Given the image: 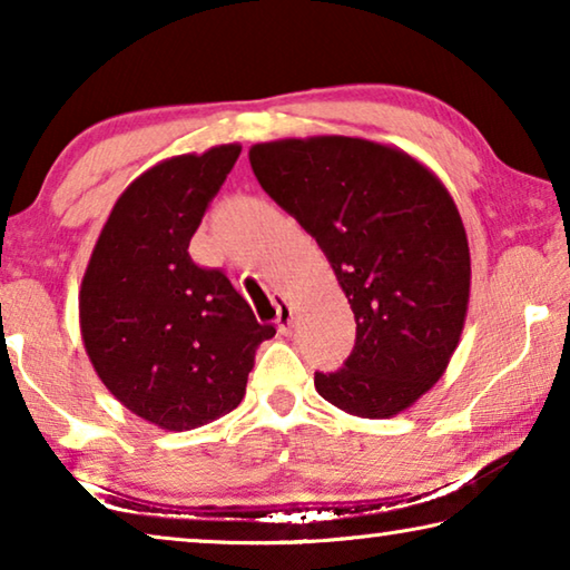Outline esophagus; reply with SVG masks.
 <instances>
[{"mask_svg":"<svg viewBox=\"0 0 570 570\" xmlns=\"http://www.w3.org/2000/svg\"><path fill=\"white\" fill-rule=\"evenodd\" d=\"M276 302H278L276 326H278V332H282V334H288V332H292V326H294V304L288 302L284 294H278Z\"/></svg>","mask_w":570,"mask_h":570,"instance_id":"esophagus-1","label":"esophagus"}]
</instances>
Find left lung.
<instances>
[{
    "label": "left lung",
    "instance_id": "left-lung-1",
    "mask_svg": "<svg viewBox=\"0 0 570 570\" xmlns=\"http://www.w3.org/2000/svg\"><path fill=\"white\" fill-rule=\"evenodd\" d=\"M248 160L354 312V350L314 374L316 392L366 420L412 407L445 374L470 302L468 234L445 183L410 153L346 135L256 142Z\"/></svg>",
    "mask_w": 570,
    "mask_h": 570
}]
</instances>
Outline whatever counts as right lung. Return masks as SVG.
Listing matches in <instances>:
<instances>
[{
	"instance_id": "1",
	"label": "right lung",
	"mask_w": 570,
	"mask_h": 570,
	"mask_svg": "<svg viewBox=\"0 0 570 570\" xmlns=\"http://www.w3.org/2000/svg\"><path fill=\"white\" fill-rule=\"evenodd\" d=\"M238 153L226 142L140 173L115 200L82 276L80 332L95 372L122 407L168 432L236 410L258 344L276 334L224 272L188 256Z\"/></svg>"
}]
</instances>
